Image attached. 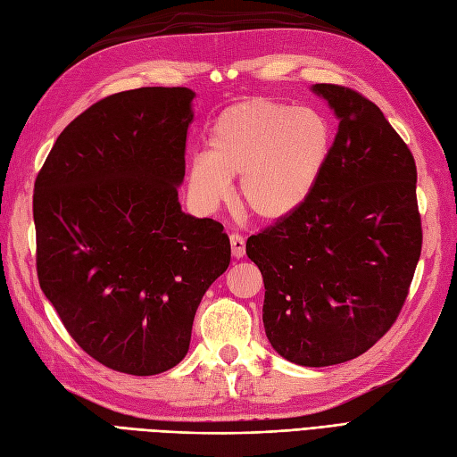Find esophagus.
<instances>
[{
  "mask_svg": "<svg viewBox=\"0 0 457 457\" xmlns=\"http://www.w3.org/2000/svg\"><path fill=\"white\" fill-rule=\"evenodd\" d=\"M230 250L237 260L244 258V253H246V240H244L240 235H237V232H232L230 235Z\"/></svg>",
  "mask_w": 457,
  "mask_h": 457,
  "instance_id": "obj_1",
  "label": "esophagus"
}]
</instances>
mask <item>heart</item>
Returning a JSON list of instances; mask_svg holds the SVG:
<instances>
[{
  "label": "heart",
  "mask_w": 457,
  "mask_h": 457,
  "mask_svg": "<svg viewBox=\"0 0 457 457\" xmlns=\"http://www.w3.org/2000/svg\"><path fill=\"white\" fill-rule=\"evenodd\" d=\"M207 153L190 166V192L211 209L240 176V202L263 222L293 217L314 195L333 149V129L316 108L252 96L227 106L213 121Z\"/></svg>",
  "instance_id": "1"
}]
</instances>
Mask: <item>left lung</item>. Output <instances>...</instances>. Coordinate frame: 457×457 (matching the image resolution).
<instances>
[{"mask_svg":"<svg viewBox=\"0 0 457 457\" xmlns=\"http://www.w3.org/2000/svg\"><path fill=\"white\" fill-rule=\"evenodd\" d=\"M339 118L328 169L308 204L246 242L265 287L271 347L303 366L357 359L405 304L420 258L417 166L372 100L318 83Z\"/></svg>","mask_w":457,"mask_h":457,"instance_id":"left-lung-1","label":"left lung"}]
</instances>
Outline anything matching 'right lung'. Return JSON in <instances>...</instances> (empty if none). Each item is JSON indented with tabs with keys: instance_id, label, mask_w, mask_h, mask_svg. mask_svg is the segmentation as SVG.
<instances>
[{
	"instance_id": "right-lung-1",
	"label": "right lung",
	"mask_w": 457,
	"mask_h": 457,
	"mask_svg": "<svg viewBox=\"0 0 457 457\" xmlns=\"http://www.w3.org/2000/svg\"><path fill=\"white\" fill-rule=\"evenodd\" d=\"M192 98L141 87L98 100L60 133L35 182L42 293L88 357L124 374L186 357L195 310L230 263L220 222L178 202Z\"/></svg>"
}]
</instances>
